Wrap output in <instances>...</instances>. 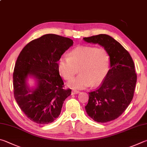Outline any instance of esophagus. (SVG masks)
<instances>
[{"label": "esophagus", "instance_id": "34e87169", "mask_svg": "<svg viewBox=\"0 0 147 147\" xmlns=\"http://www.w3.org/2000/svg\"><path fill=\"white\" fill-rule=\"evenodd\" d=\"M80 92L78 91V90H73L71 91V94H78Z\"/></svg>", "mask_w": 147, "mask_h": 147}]
</instances>
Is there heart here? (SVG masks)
Here are the masks:
<instances>
[{
    "label": "heart",
    "mask_w": 147,
    "mask_h": 147,
    "mask_svg": "<svg viewBox=\"0 0 147 147\" xmlns=\"http://www.w3.org/2000/svg\"><path fill=\"white\" fill-rule=\"evenodd\" d=\"M111 68V58L107 49L94 46H80L72 49L69 57H61L58 69L65 80H69L78 72L81 74L69 82L72 89H85L90 85L96 86L103 82Z\"/></svg>",
    "instance_id": "b5f03b06"
}]
</instances>
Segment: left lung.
I'll use <instances>...</instances> for the list:
<instances>
[{
	"mask_svg": "<svg viewBox=\"0 0 147 147\" xmlns=\"http://www.w3.org/2000/svg\"><path fill=\"white\" fill-rule=\"evenodd\" d=\"M84 40L103 47L111 58L107 76L98 89L89 92L85 111L96 122L113 121L126 110L134 96L137 82L134 63L129 53L111 36L100 34Z\"/></svg>",
	"mask_w": 147,
	"mask_h": 147,
	"instance_id": "obj_1",
	"label": "left lung"
}]
</instances>
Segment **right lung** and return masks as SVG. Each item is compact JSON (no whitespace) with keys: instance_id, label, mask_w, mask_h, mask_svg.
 Instances as JSON below:
<instances>
[{"instance_id":"right-lung-1","label":"right lung","mask_w":147,"mask_h":147,"mask_svg":"<svg viewBox=\"0 0 147 147\" xmlns=\"http://www.w3.org/2000/svg\"><path fill=\"white\" fill-rule=\"evenodd\" d=\"M73 45L71 39L47 34L31 41L21 51L13 74L14 97L28 118L38 124H48L57 119L65 100L71 94L63 89L58 61ZM28 76L36 79V88L30 89Z\"/></svg>"}]
</instances>
